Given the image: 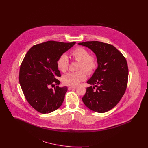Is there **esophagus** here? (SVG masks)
<instances>
[{
	"label": "esophagus",
	"mask_w": 148,
	"mask_h": 148,
	"mask_svg": "<svg viewBox=\"0 0 148 148\" xmlns=\"http://www.w3.org/2000/svg\"><path fill=\"white\" fill-rule=\"evenodd\" d=\"M68 89H69V90H75V89H77V87L76 86H69Z\"/></svg>",
	"instance_id": "34e87169"
}]
</instances>
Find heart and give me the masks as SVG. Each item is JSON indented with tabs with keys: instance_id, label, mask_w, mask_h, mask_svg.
Masks as SVG:
<instances>
[{
	"instance_id": "heart-1",
	"label": "heart",
	"mask_w": 148,
	"mask_h": 148,
	"mask_svg": "<svg viewBox=\"0 0 148 148\" xmlns=\"http://www.w3.org/2000/svg\"><path fill=\"white\" fill-rule=\"evenodd\" d=\"M73 59L79 63L77 69L80 71L76 72H70L62 77L64 84L69 86H77L82 82L86 79V73L92 74L95 70L97 66L96 58L90 56L89 52L83 47H77L71 53ZM69 59L65 54H62L59 57L56 62V66L59 71L65 73L68 69Z\"/></svg>"
}]
</instances>
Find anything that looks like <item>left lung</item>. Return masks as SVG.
I'll return each instance as SVG.
<instances>
[{
  "instance_id": "1",
  "label": "left lung",
  "mask_w": 148,
  "mask_h": 148,
  "mask_svg": "<svg viewBox=\"0 0 148 148\" xmlns=\"http://www.w3.org/2000/svg\"><path fill=\"white\" fill-rule=\"evenodd\" d=\"M78 44L94 52L98 65L87 81V83L94 86L86 88L82 100L86 107L94 112H106L119 102L126 90L128 79L126 59L111 44L98 41Z\"/></svg>"
}]
</instances>
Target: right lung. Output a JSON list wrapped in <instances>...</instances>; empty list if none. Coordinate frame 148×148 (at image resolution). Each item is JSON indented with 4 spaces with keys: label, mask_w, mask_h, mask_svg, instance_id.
Masks as SVG:
<instances>
[{
    "label": "right lung",
    "mask_w": 148,
    "mask_h": 148,
    "mask_svg": "<svg viewBox=\"0 0 148 148\" xmlns=\"http://www.w3.org/2000/svg\"><path fill=\"white\" fill-rule=\"evenodd\" d=\"M75 43L48 41L33 46L24 57L19 83L29 104L38 112L51 113L62 106L68 88L58 86L60 82L57 77L61 75L56 62ZM53 86L54 90L51 88Z\"/></svg>",
    "instance_id": "obj_1"
}]
</instances>
